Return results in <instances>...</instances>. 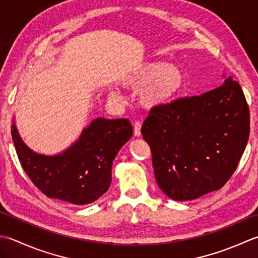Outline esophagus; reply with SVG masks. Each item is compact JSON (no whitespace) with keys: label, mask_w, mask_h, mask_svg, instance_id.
<instances>
[{"label":"esophagus","mask_w":258,"mask_h":258,"mask_svg":"<svg viewBox=\"0 0 258 258\" xmlns=\"http://www.w3.org/2000/svg\"><path fill=\"white\" fill-rule=\"evenodd\" d=\"M134 135L136 137H139L141 135V123L139 121H136L134 123Z\"/></svg>","instance_id":"esophagus-1"}]
</instances>
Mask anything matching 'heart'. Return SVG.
<instances>
[{
  "label": "heart",
  "instance_id": "obj_1",
  "mask_svg": "<svg viewBox=\"0 0 258 258\" xmlns=\"http://www.w3.org/2000/svg\"><path fill=\"white\" fill-rule=\"evenodd\" d=\"M123 85L140 90V100L146 107H158L166 104L177 96L183 85V76L176 67L165 62H147L140 66L133 75L124 79ZM109 97L121 100L118 89H109Z\"/></svg>",
  "mask_w": 258,
  "mask_h": 258
}]
</instances>
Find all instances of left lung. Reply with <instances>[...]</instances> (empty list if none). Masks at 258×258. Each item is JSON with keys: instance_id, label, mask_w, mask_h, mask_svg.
<instances>
[{"instance_id": "8db88e82", "label": "left lung", "mask_w": 258, "mask_h": 258, "mask_svg": "<svg viewBox=\"0 0 258 258\" xmlns=\"http://www.w3.org/2000/svg\"><path fill=\"white\" fill-rule=\"evenodd\" d=\"M141 134L161 190L173 201H192L232 177L248 141L249 110L239 83L228 77L202 96L152 108Z\"/></svg>"}]
</instances>
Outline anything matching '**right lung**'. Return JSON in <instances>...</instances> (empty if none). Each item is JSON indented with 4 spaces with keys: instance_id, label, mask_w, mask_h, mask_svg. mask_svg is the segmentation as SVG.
I'll return each mask as SVG.
<instances>
[{
    "instance_id": "obj_1",
    "label": "right lung",
    "mask_w": 258,
    "mask_h": 258,
    "mask_svg": "<svg viewBox=\"0 0 258 258\" xmlns=\"http://www.w3.org/2000/svg\"><path fill=\"white\" fill-rule=\"evenodd\" d=\"M11 134L24 171L45 196L87 205L109 189L112 162L133 137V125L128 119L97 118L69 148L52 156L29 148L20 137L14 119Z\"/></svg>"
}]
</instances>
